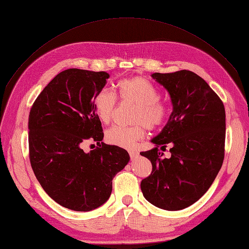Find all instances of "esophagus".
<instances>
[{
	"label": "esophagus",
	"instance_id": "obj_1",
	"mask_svg": "<svg viewBox=\"0 0 249 249\" xmlns=\"http://www.w3.org/2000/svg\"><path fill=\"white\" fill-rule=\"evenodd\" d=\"M129 154H130V157L132 160H135L137 157H138V152H136V151H129Z\"/></svg>",
	"mask_w": 249,
	"mask_h": 249
}]
</instances>
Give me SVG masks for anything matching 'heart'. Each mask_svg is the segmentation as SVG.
I'll list each match as a JSON object with an SVG mask.
<instances>
[{"mask_svg":"<svg viewBox=\"0 0 249 249\" xmlns=\"http://www.w3.org/2000/svg\"><path fill=\"white\" fill-rule=\"evenodd\" d=\"M120 98L136 105L132 126H113L107 132V142L116 147L131 149L144 136V125L154 130L165 123L168 107L160 101V92L152 83L142 77L124 79L117 84ZM117 98L110 89L99 90L94 97V110L104 124L113 119Z\"/></svg>","mask_w":249,"mask_h":249,"instance_id":"heart-1","label":"heart"}]
</instances>
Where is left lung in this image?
<instances>
[{"instance_id": "1", "label": "left lung", "mask_w": 249, "mask_h": 249, "mask_svg": "<svg viewBox=\"0 0 249 249\" xmlns=\"http://www.w3.org/2000/svg\"><path fill=\"white\" fill-rule=\"evenodd\" d=\"M170 95L172 113L141 155L152 163V173L142 180L144 198L160 209L177 211L201 198L222 167L225 147V107L203 78L190 71L151 75ZM172 144L170 159L158 147Z\"/></svg>"}]
</instances>
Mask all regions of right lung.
Listing matches in <instances>:
<instances>
[{
	"mask_svg": "<svg viewBox=\"0 0 249 249\" xmlns=\"http://www.w3.org/2000/svg\"><path fill=\"white\" fill-rule=\"evenodd\" d=\"M106 71L69 69L54 77L29 112V160L36 178L54 202L75 211L104 205L115 175L128 165L130 155L101 142L87 154L88 140L104 139L94 97L105 88Z\"/></svg>",
	"mask_w": 249,
	"mask_h": 249,
	"instance_id": "1",
	"label": "right lung"
}]
</instances>
